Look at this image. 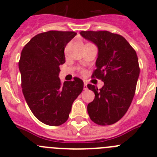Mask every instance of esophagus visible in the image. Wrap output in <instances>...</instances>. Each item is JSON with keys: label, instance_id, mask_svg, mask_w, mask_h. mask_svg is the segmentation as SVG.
Returning <instances> with one entry per match:
<instances>
[{"label": "esophagus", "instance_id": "obj_1", "mask_svg": "<svg viewBox=\"0 0 157 157\" xmlns=\"http://www.w3.org/2000/svg\"><path fill=\"white\" fill-rule=\"evenodd\" d=\"M87 83H84V90H87Z\"/></svg>", "mask_w": 157, "mask_h": 157}]
</instances>
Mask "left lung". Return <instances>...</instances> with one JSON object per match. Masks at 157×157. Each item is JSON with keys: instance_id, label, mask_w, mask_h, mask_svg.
I'll list each match as a JSON object with an SVG mask.
<instances>
[{"instance_id": "8db88e82", "label": "left lung", "mask_w": 157, "mask_h": 157, "mask_svg": "<svg viewBox=\"0 0 157 157\" xmlns=\"http://www.w3.org/2000/svg\"><path fill=\"white\" fill-rule=\"evenodd\" d=\"M82 37L98 48L96 69L93 76L104 82L102 88L88 84L95 98L87 105L93 122L111 125L121 119L134 98L140 74L137 53L121 35L109 31H81Z\"/></svg>"}]
</instances>
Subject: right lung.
Here are the masks:
<instances>
[{"label": "right lung", "instance_id": "1", "mask_svg": "<svg viewBox=\"0 0 157 157\" xmlns=\"http://www.w3.org/2000/svg\"><path fill=\"white\" fill-rule=\"evenodd\" d=\"M76 34L56 30L41 33L22 50L19 69L23 96L32 113L46 125L64 123L83 90V82L78 78L63 84L59 78V65L65 63L64 48Z\"/></svg>", "mask_w": 157, "mask_h": 157}]
</instances>
